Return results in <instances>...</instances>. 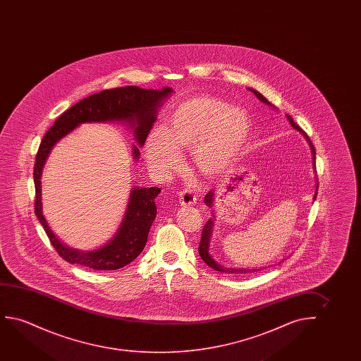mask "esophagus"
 <instances>
[{
    "label": "esophagus",
    "instance_id": "1",
    "mask_svg": "<svg viewBox=\"0 0 361 361\" xmlns=\"http://www.w3.org/2000/svg\"><path fill=\"white\" fill-rule=\"evenodd\" d=\"M196 196L190 190H183L178 193V202L181 206H193L196 203Z\"/></svg>",
    "mask_w": 361,
    "mask_h": 361
}]
</instances>
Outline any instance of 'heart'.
Masks as SVG:
<instances>
[{"instance_id": "1", "label": "heart", "mask_w": 361, "mask_h": 361, "mask_svg": "<svg viewBox=\"0 0 361 361\" xmlns=\"http://www.w3.org/2000/svg\"><path fill=\"white\" fill-rule=\"evenodd\" d=\"M250 130L243 109L217 97H191L170 112L165 128L152 129L145 158L150 169L166 175L178 166V150L191 149L195 168L204 176H218L242 155Z\"/></svg>"}]
</instances>
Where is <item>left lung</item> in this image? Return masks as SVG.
Returning a JSON list of instances; mask_svg holds the SVG:
<instances>
[{
  "mask_svg": "<svg viewBox=\"0 0 361 361\" xmlns=\"http://www.w3.org/2000/svg\"><path fill=\"white\" fill-rule=\"evenodd\" d=\"M252 92H254V94L257 96V99H260L262 102H264V104H269V106H272L269 101H267V97H264L260 92H257V90H252L249 89ZM274 107V106H272ZM287 119H288V122L291 123L292 127L293 128L297 129V130H300L305 137H306L307 140L310 142V145H311L312 149V153H313V164L316 165V149H314V147H313V144L311 143V139L308 138L307 137V134L302 130L298 126H297L295 122H293V119L291 118V116H288V114H286ZM317 197V193L314 195V197H313V200H316ZM213 202V191H209V192L204 196V203L207 204V206H212ZM212 227H213V221L212 219H208V222L204 224V227H203L202 229V235H201V242H200V247H198V252H200V257H202L203 262H206L207 264L208 267H212L213 270H217V271L221 272H226V274H235V275H238V274H247V272H255L259 271L260 269H227V267H223L218 264V262H214L213 260L212 257L208 254V247H209V238H211V234H212Z\"/></svg>",
  "mask_w": 361,
  "mask_h": 361,
  "instance_id": "obj_1",
  "label": "left lung"
}]
</instances>
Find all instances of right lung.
<instances>
[{"label": "right lung", "mask_w": 361, "mask_h": 361, "mask_svg": "<svg viewBox=\"0 0 361 361\" xmlns=\"http://www.w3.org/2000/svg\"><path fill=\"white\" fill-rule=\"evenodd\" d=\"M171 92L173 90L170 87L153 90L140 89L137 86L104 90L81 99L66 109L64 114H60L56 118L54 126H51L44 134L35 155L33 171L35 186V213L44 228L51 245L65 262L78 264L92 270H117L133 262L145 247L149 229L157 216L154 198L158 196L160 188H134L130 193L123 222L109 244L97 250L86 252L70 249L55 237L42 213L40 176L50 150L59 139L70 133L79 124L107 121H122L130 124L138 143L143 145L157 119V109ZM133 154L134 158L138 159L139 149L135 145Z\"/></svg>", "instance_id": "right-lung-1"}]
</instances>
